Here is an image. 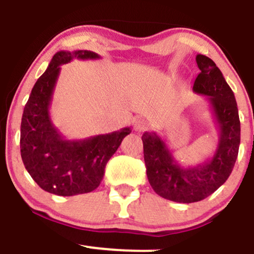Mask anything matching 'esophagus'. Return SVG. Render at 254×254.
Instances as JSON below:
<instances>
[{"instance_id":"34e87169","label":"esophagus","mask_w":254,"mask_h":254,"mask_svg":"<svg viewBox=\"0 0 254 254\" xmlns=\"http://www.w3.org/2000/svg\"><path fill=\"white\" fill-rule=\"evenodd\" d=\"M134 129L136 130V132H144V130L147 129V122L145 120H136L134 122Z\"/></svg>"}]
</instances>
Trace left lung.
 <instances>
[{
	"instance_id": "obj_1",
	"label": "left lung",
	"mask_w": 254,
	"mask_h": 254,
	"mask_svg": "<svg viewBox=\"0 0 254 254\" xmlns=\"http://www.w3.org/2000/svg\"><path fill=\"white\" fill-rule=\"evenodd\" d=\"M201 72L192 90L209 103L220 136L214 154L197 164L184 166L174 157L159 134H142L146 174L152 189L162 197L180 203L204 199L227 181L240 145V120L231 86L216 64L203 55L196 56Z\"/></svg>"
}]
</instances>
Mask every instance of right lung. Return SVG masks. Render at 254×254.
I'll return each instance as SVG.
<instances>
[{
    "mask_svg": "<svg viewBox=\"0 0 254 254\" xmlns=\"http://www.w3.org/2000/svg\"><path fill=\"white\" fill-rule=\"evenodd\" d=\"M73 58L100 59L92 51H59L33 86L21 120L20 147L23 165L45 191L73 196L95 190L103 180L107 163L132 129L125 127L82 140H67L50 115L61 65Z\"/></svg>",
    "mask_w": 254,
    "mask_h": 254,
    "instance_id": "obj_1",
    "label": "right lung"
}]
</instances>
